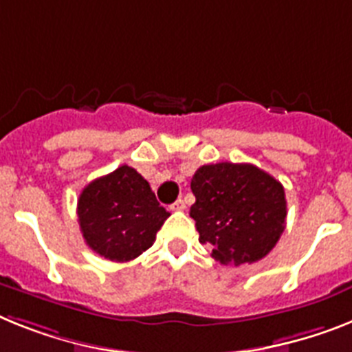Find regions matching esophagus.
I'll use <instances>...</instances> for the list:
<instances>
[{
	"label": "esophagus",
	"mask_w": 352,
	"mask_h": 352,
	"mask_svg": "<svg viewBox=\"0 0 352 352\" xmlns=\"http://www.w3.org/2000/svg\"><path fill=\"white\" fill-rule=\"evenodd\" d=\"M170 209H171V211H184V209H186V202L182 199H179V200H177V202L171 204Z\"/></svg>",
	"instance_id": "1"
}]
</instances>
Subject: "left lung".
<instances>
[{
  "instance_id": "8db88e82",
  "label": "left lung",
  "mask_w": 352,
  "mask_h": 352,
  "mask_svg": "<svg viewBox=\"0 0 352 352\" xmlns=\"http://www.w3.org/2000/svg\"><path fill=\"white\" fill-rule=\"evenodd\" d=\"M199 241L211 247L221 265L240 267L270 252L286 223L285 188L254 164L217 162L195 171L191 179Z\"/></svg>"
}]
</instances>
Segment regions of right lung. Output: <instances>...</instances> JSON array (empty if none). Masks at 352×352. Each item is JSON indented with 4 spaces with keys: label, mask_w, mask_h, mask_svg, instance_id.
Wrapping results in <instances>:
<instances>
[{
    "label": "right lung",
    "mask_w": 352,
    "mask_h": 352,
    "mask_svg": "<svg viewBox=\"0 0 352 352\" xmlns=\"http://www.w3.org/2000/svg\"><path fill=\"white\" fill-rule=\"evenodd\" d=\"M76 214L85 243L116 263L131 261L150 249L170 217L148 182L126 164L85 186Z\"/></svg>",
    "instance_id": "1"
}]
</instances>
